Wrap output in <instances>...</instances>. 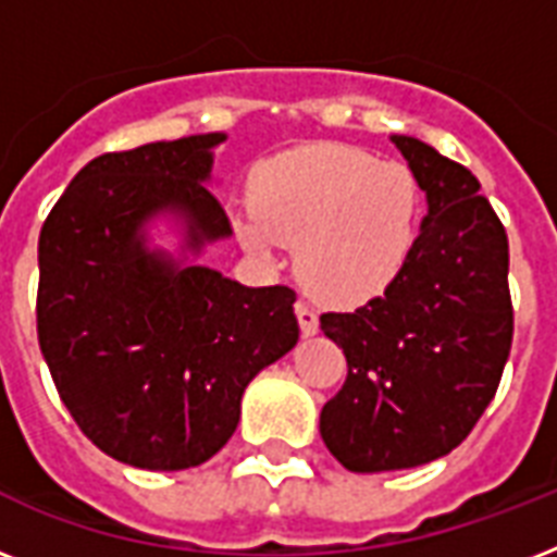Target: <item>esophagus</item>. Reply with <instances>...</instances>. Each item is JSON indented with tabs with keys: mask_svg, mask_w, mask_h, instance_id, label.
<instances>
[{
	"mask_svg": "<svg viewBox=\"0 0 557 557\" xmlns=\"http://www.w3.org/2000/svg\"><path fill=\"white\" fill-rule=\"evenodd\" d=\"M295 312L297 323H300V332H304V335H314V332H318V312H314L312 306L300 300V304L295 306Z\"/></svg>",
	"mask_w": 557,
	"mask_h": 557,
	"instance_id": "obj_1",
	"label": "esophagus"
}]
</instances>
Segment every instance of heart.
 Wrapping results in <instances>:
<instances>
[{"instance_id": "obj_1", "label": "heart", "mask_w": 557, "mask_h": 557, "mask_svg": "<svg viewBox=\"0 0 557 557\" xmlns=\"http://www.w3.org/2000/svg\"><path fill=\"white\" fill-rule=\"evenodd\" d=\"M419 216L422 187L407 164L347 144H306L262 164L236 234L265 260L297 245V274L318 300L361 306L405 271Z\"/></svg>"}]
</instances>
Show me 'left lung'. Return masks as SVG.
<instances>
[{
    "instance_id": "obj_1",
    "label": "left lung",
    "mask_w": 557,
    "mask_h": 557,
    "mask_svg": "<svg viewBox=\"0 0 557 557\" xmlns=\"http://www.w3.org/2000/svg\"><path fill=\"white\" fill-rule=\"evenodd\" d=\"M389 141L428 196L416 248L384 295L321 314L349 367L323 405L321 436L356 474L457 448L497 393L515 332L509 239L474 173L410 135Z\"/></svg>"
}]
</instances>
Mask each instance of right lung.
<instances>
[{"mask_svg": "<svg viewBox=\"0 0 557 557\" xmlns=\"http://www.w3.org/2000/svg\"><path fill=\"white\" fill-rule=\"evenodd\" d=\"M222 141L98 156L39 231L37 335L57 393L103 454L147 471L208 462L234 436L248 381L300 335L288 286L248 288L185 260L231 236L205 187ZM161 212L186 227L182 261L146 248Z\"/></svg>", "mask_w": 557, "mask_h": 557, "instance_id": "add662e5", "label": "right lung"}]
</instances>
